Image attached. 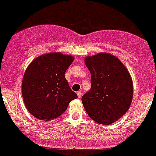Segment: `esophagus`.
<instances>
[{
  "instance_id": "esophagus-1",
  "label": "esophagus",
  "mask_w": 156,
  "mask_h": 156,
  "mask_svg": "<svg viewBox=\"0 0 156 156\" xmlns=\"http://www.w3.org/2000/svg\"><path fill=\"white\" fill-rule=\"evenodd\" d=\"M77 95H78V98H81V96H82V92L80 90V91H78L77 92Z\"/></svg>"
}]
</instances>
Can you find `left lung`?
I'll list each match as a JSON object with an SVG mask.
<instances>
[{
    "label": "left lung",
    "mask_w": 156,
    "mask_h": 156,
    "mask_svg": "<svg viewBox=\"0 0 156 156\" xmlns=\"http://www.w3.org/2000/svg\"><path fill=\"white\" fill-rule=\"evenodd\" d=\"M91 87L81 101L88 116L97 123L110 125L128 111L133 97V83L126 66L115 55L100 52L86 56Z\"/></svg>",
    "instance_id": "obj_1"
}]
</instances>
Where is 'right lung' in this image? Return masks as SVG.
<instances>
[{
    "mask_svg": "<svg viewBox=\"0 0 156 156\" xmlns=\"http://www.w3.org/2000/svg\"><path fill=\"white\" fill-rule=\"evenodd\" d=\"M74 59L72 55L53 52L43 54L30 63L21 89L24 104L34 117L44 121L57 118L71 101L78 98L65 78Z\"/></svg>",
    "mask_w": 156,
    "mask_h": 156,
    "instance_id": "obj_1",
    "label": "right lung"
}]
</instances>
